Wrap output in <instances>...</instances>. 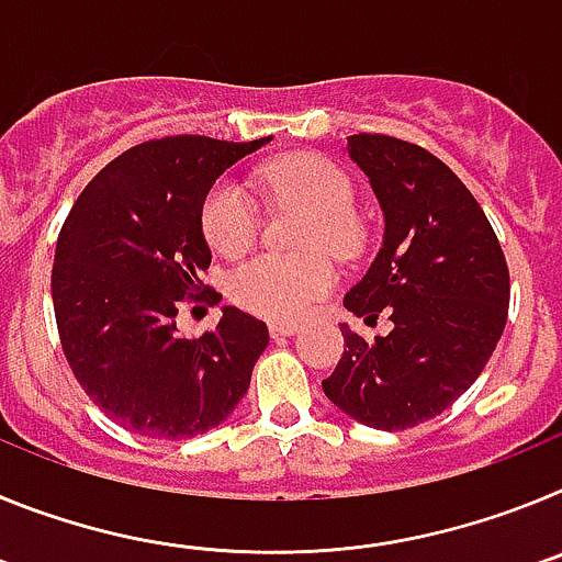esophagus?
I'll return each instance as SVG.
<instances>
[{"label":"esophagus","mask_w":562,"mask_h":562,"mask_svg":"<svg viewBox=\"0 0 562 562\" xmlns=\"http://www.w3.org/2000/svg\"><path fill=\"white\" fill-rule=\"evenodd\" d=\"M295 331H297V324H290V321H272L270 324L272 340H284V337H292Z\"/></svg>","instance_id":"obj_1"}]
</instances>
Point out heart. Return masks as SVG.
I'll use <instances>...</instances> for the list:
<instances>
[{
	"label": "heart",
	"instance_id": "heart-1",
	"mask_svg": "<svg viewBox=\"0 0 562 562\" xmlns=\"http://www.w3.org/2000/svg\"><path fill=\"white\" fill-rule=\"evenodd\" d=\"M252 180L272 200H297L315 211L306 233V250H331L349 258L360 250L362 227L355 216V182L340 166L315 154H295L258 168ZM202 236L213 252L245 256L261 231V213L241 182H213L200 211ZM337 284L329 256L306 258L261 252L238 267L231 278V297L241 310L267 321H297L315 310Z\"/></svg>",
	"mask_w": 562,
	"mask_h": 562
}]
</instances>
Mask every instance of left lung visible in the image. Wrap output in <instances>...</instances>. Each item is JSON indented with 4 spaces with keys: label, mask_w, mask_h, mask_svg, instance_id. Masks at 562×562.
Returning a JSON list of instances; mask_svg holds the SVG:
<instances>
[{
    "label": "left lung",
    "mask_w": 562,
    "mask_h": 562,
    "mask_svg": "<svg viewBox=\"0 0 562 562\" xmlns=\"http://www.w3.org/2000/svg\"><path fill=\"white\" fill-rule=\"evenodd\" d=\"M385 213V241L346 310L394 329L366 340L342 326L340 362L324 380L337 408L376 430L434 419L493 357L509 315V267L486 213L428 148L389 134H351Z\"/></svg>",
    "instance_id": "1"
}]
</instances>
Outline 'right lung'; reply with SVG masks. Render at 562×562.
I'll use <instances>...</instances> for the list:
<instances>
[{"label": "right lung", "instance_id": "add662e5", "mask_svg": "<svg viewBox=\"0 0 562 562\" xmlns=\"http://www.w3.org/2000/svg\"><path fill=\"white\" fill-rule=\"evenodd\" d=\"M173 134L146 140L95 173L69 211L53 265L58 340L98 408L146 439L216 428L247 394L267 349L265 321L227 306L216 329L177 335L182 306H211L205 193L265 146Z\"/></svg>", "mask_w": 562, "mask_h": 562}]
</instances>
